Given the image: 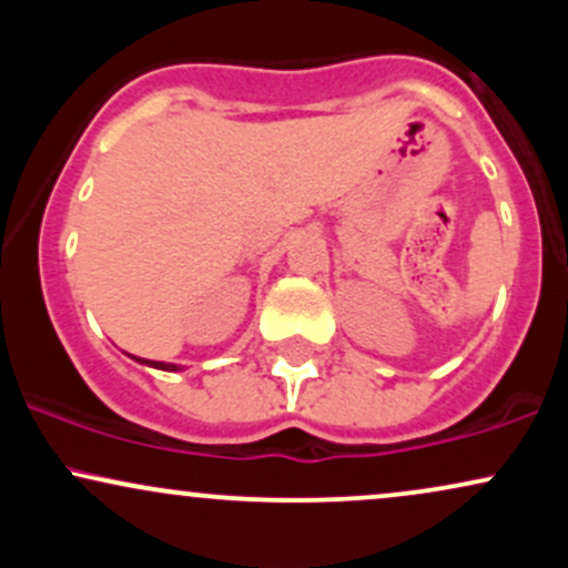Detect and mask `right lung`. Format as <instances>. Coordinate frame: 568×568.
I'll use <instances>...</instances> for the list:
<instances>
[{
  "label": "right lung",
  "mask_w": 568,
  "mask_h": 568,
  "mask_svg": "<svg viewBox=\"0 0 568 568\" xmlns=\"http://www.w3.org/2000/svg\"><path fill=\"white\" fill-rule=\"evenodd\" d=\"M133 357L135 363H141V366H152V368H160V371H181V366H175V363H162V361H146V357Z\"/></svg>",
  "instance_id": "1"
}]
</instances>
